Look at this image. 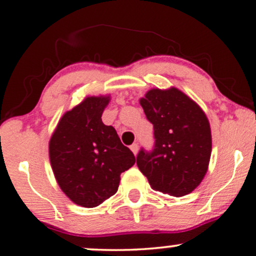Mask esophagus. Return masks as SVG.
Returning <instances> with one entry per match:
<instances>
[{"instance_id": "obj_1", "label": "esophagus", "mask_w": 256, "mask_h": 256, "mask_svg": "<svg viewBox=\"0 0 256 256\" xmlns=\"http://www.w3.org/2000/svg\"><path fill=\"white\" fill-rule=\"evenodd\" d=\"M130 150H132V152H133L134 154H136L138 153V144H133L130 146Z\"/></svg>"}]
</instances>
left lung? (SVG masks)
<instances>
[{"label":"left lung","mask_w":256,"mask_h":256,"mask_svg":"<svg viewBox=\"0 0 256 256\" xmlns=\"http://www.w3.org/2000/svg\"><path fill=\"white\" fill-rule=\"evenodd\" d=\"M140 104L153 124L154 146L138 150V170L153 190L176 197L190 194L210 162L211 132L204 112L176 88L150 90Z\"/></svg>","instance_id":"8db88e82"}]
</instances>
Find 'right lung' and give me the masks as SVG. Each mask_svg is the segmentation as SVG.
<instances>
[{
  "label": "right lung",
  "instance_id": "add662e5",
  "mask_svg": "<svg viewBox=\"0 0 256 256\" xmlns=\"http://www.w3.org/2000/svg\"><path fill=\"white\" fill-rule=\"evenodd\" d=\"M108 97H88L62 115L50 140V160L62 192L94 208L116 194L120 176L135 164L115 128L102 122Z\"/></svg>",
  "mask_w": 256,
  "mask_h": 256
}]
</instances>
